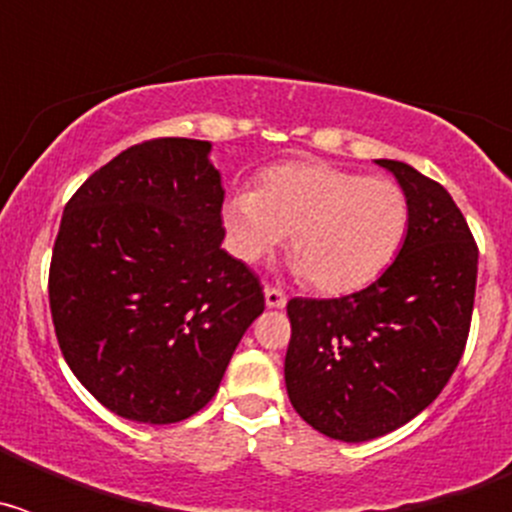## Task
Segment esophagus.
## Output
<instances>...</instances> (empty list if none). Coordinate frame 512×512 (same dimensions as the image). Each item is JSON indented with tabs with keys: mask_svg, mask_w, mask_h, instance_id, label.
I'll return each instance as SVG.
<instances>
[{
	"mask_svg": "<svg viewBox=\"0 0 512 512\" xmlns=\"http://www.w3.org/2000/svg\"><path fill=\"white\" fill-rule=\"evenodd\" d=\"M264 300H266V307H284V305H287V297H284L282 289H277V287H266L264 289Z\"/></svg>",
	"mask_w": 512,
	"mask_h": 512,
	"instance_id": "obj_1",
	"label": "esophagus"
}]
</instances>
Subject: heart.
Masks as SVG:
<instances>
[{"label":"heart","instance_id":"heart-1","mask_svg":"<svg viewBox=\"0 0 512 512\" xmlns=\"http://www.w3.org/2000/svg\"><path fill=\"white\" fill-rule=\"evenodd\" d=\"M408 220L400 184L323 161L271 166L253 192L223 205V228L238 259L259 264L289 235L297 274L325 295L374 282L400 251Z\"/></svg>","mask_w":512,"mask_h":512}]
</instances>
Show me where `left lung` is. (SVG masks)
I'll return each mask as SVG.
<instances>
[{
	"label": "left lung",
	"instance_id": "8db88e82",
	"mask_svg": "<svg viewBox=\"0 0 512 512\" xmlns=\"http://www.w3.org/2000/svg\"><path fill=\"white\" fill-rule=\"evenodd\" d=\"M377 164L408 197L397 259L354 295L287 305L289 402L346 443L397 431L441 395L467 346L477 287V243L451 194L402 161Z\"/></svg>",
	"mask_w": 512,
	"mask_h": 512
}]
</instances>
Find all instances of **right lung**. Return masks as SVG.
<instances>
[{
	"label": "right lung",
	"mask_w": 512,
	"mask_h": 512,
	"mask_svg": "<svg viewBox=\"0 0 512 512\" xmlns=\"http://www.w3.org/2000/svg\"><path fill=\"white\" fill-rule=\"evenodd\" d=\"M210 140L158 138L94 171L63 210L51 259L61 354L120 418L179 423L215 397L264 289L223 248Z\"/></svg>",
	"instance_id": "1"
}]
</instances>
